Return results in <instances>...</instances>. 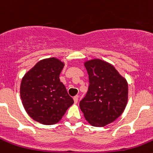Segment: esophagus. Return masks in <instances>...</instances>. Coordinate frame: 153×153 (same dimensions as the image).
Here are the masks:
<instances>
[{
    "label": "esophagus",
    "mask_w": 153,
    "mask_h": 153,
    "mask_svg": "<svg viewBox=\"0 0 153 153\" xmlns=\"http://www.w3.org/2000/svg\"><path fill=\"white\" fill-rule=\"evenodd\" d=\"M78 96H75V97H74V103H77L78 102Z\"/></svg>",
    "instance_id": "esophagus-1"
}]
</instances>
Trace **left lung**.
Instances as JSON below:
<instances>
[{
  "label": "left lung",
  "mask_w": 153,
  "mask_h": 153,
  "mask_svg": "<svg viewBox=\"0 0 153 153\" xmlns=\"http://www.w3.org/2000/svg\"><path fill=\"white\" fill-rule=\"evenodd\" d=\"M84 66L90 84L79 107L89 123L105 126L123 113L128 101V83L113 65L100 59L87 60Z\"/></svg>",
  "instance_id": "obj_1"
}]
</instances>
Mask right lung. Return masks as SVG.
I'll return each mask as SVG.
<instances>
[{
    "instance_id": "obj_1",
    "label": "right lung",
    "mask_w": 153,
    "mask_h": 153,
    "mask_svg": "<svg viewBox=\"0 0 153 153\" xmlns=\"http://www.w3.org/2000/svg\"><path fill=\"white\" fill-rule=\"evenodd\" d=\"M64 63L57 58L40 60L24 76L20 93L24 109L31 118L44 125L57 123L74 104L60 74Z\"/></svg>"
}]
</instances>
